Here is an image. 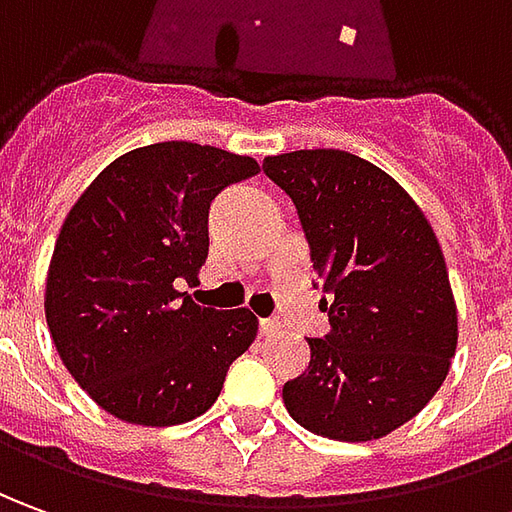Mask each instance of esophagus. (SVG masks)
<instances>
[{"instance_id":"1","label":"esophagus","mask_w":512,"mask_h":512,"mask_svg":"<svg viewBox=\"0 0 512 512\" xmlns=\"http://www.w3.org/2000/svg\"><path fill=\"white\" fill-rule=\"evenodd\" d=\"M278 331H281L278 320H259V334H264V337H273Z\"/></svg>"}]
</instances>
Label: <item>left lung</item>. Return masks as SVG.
<instances>
[{"mask_svg":"<svg viewBox=\"0 0 512 512\" xmlns=\"http://www.w3.org/2000/svg\"><path fill=\"white\" fill-rule=\"evenodd\" d=\"M298 211L329 334L284 384L292 421L331 440L390 435L429 404L457 348V306L424 211L387 172L345 150L264 158Z\"/></svg>","mask_w":512,"mask_h":512,"instance_id":"obj_1","label":"left lung"}]
</instances>
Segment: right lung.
Here are the masks:
<instances>
[{"label": "right lung", "mask_w": 512, "mask_h": 512, "mask_svg": "<svg viewBox=\"0 0 512 512\" xmlns=\"http://www.w3.org/2000/svg\"><path fill=\"white\" fill-rule=\"evenodd\" d=\"M248 155L158 142L102 169L63 222L47 276V326L74 382L119 421L172 426L217 401L256 337L248 309L189 301L209 256V209L248 181Z\"/></svg>", "instance_id": "right-lung-1"}]
</instances>
